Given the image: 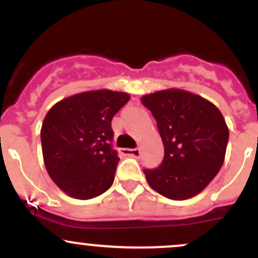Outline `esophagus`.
I'll return each instance as SVG.
<instances>
[{
  "label": "esophagus",
  "instance_id": "34e87169",
  "mask_svg": "<svg viewBox=\"0 0 258 258\" xmlns=\"http://www.w3.org/2000/svg\"><path fill=\"white\" fill-rule=\"evenodd\" d=\"M121 153L124 156L140 157V156H141V150H140V148H121Z\"/></svg>",
  "mask_w": 258,
  "mask_h": 258
}]
</instances>
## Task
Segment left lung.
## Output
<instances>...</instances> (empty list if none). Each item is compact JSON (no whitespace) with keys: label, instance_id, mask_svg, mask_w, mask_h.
Listing matches in <instances>:
<instances>
[{"label":"left lung","instance_id":"1","mask_svg":"<svg viewBox=\"0 0 258 258\" xmlns=\"http://www.w3.org/2000/svg\"><path fill=\"white\" fill-rule=\"evenodd\" d=\"M165 147L157 168L144 170L151 188L170 200L199 195L225 161L228 127L221 111L199 95L177 88L142 96Z\"/></svg>","mask_w":258,"mask_h":258}]
</instances>
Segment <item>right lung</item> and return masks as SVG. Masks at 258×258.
<instances>
[{
    "label": "right lung",
    "mask_w": 258,
    "mask_h": 258,
    "mask_svg": "<svg viewBox=\"0 0 258 258\" xmlns=\"http://www.w3.org/2000/svg\"><path fill=\"white\" fill-rule=\"evenodd\" d=\"M130 100L126 92L86 91L51 107L41 128L43 162L70 197L90 200L113 183L119 158L111 146V121Z\"/></svg>",
    "instance_id": "add662e5"
}]
</instances>
